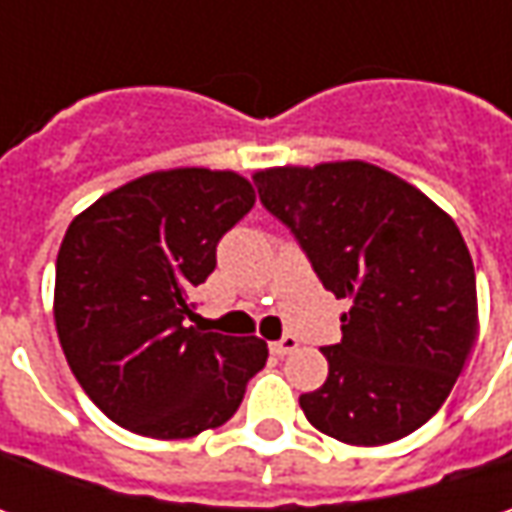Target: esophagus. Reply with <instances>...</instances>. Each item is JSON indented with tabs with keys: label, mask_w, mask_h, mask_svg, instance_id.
<instances>
[{
	"label": "esophagus",
	"mask_w": 512,
	"mask_h": 512,
	"mask_svg": "<svg viewBox=\"0 0 512 512\" xmlns=\"http://www.w3.org/2000/svg\"><path fill=\"white\" fill-rule=\"evenodd\" d=\"M296 347H299V339H296V336H282L279 342L270 344V350H273L276 356H287V353H293Z\"/></svg>",
	"instance_id": "1"
}]
</instances>
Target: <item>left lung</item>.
<instances>
[{
	"label": "left lung",
	"mask_w": 512,
	"mask_h": 512,
	"mask_svg": "<svg viewBox=\"0 0 512 512\" xmlns=\"http://www.w3.org/2000/svg\"><path fill=\"white\" fill-rule=\"evenodd\" d=\"M322 285L347 299L327 382L302 393L307 422L376 447L419 430L450 396L479 333L476 270L456 222L390 170L350 162L256 170Z\"/></svg>",
	"instance_id": "left-lung-1"
}]
</instances>
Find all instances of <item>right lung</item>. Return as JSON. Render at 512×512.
I'll return each instance as SVG.
<instances>
[{
    "mask_svg": "<svg viewBox=\"0 0 512 512\" xmlns=\"http://www.w3.org/2000/svg\"><path fill=\"white\" fill-rule=\"evenodd\" d=\"M253 202V185L233 170L173 168L110 190L70 222L53 319L76 382L110 422L190 439L239 410L267 344L190 322L193 287Z\"/></svg>",
    "mask_w": 512,
    "mask_h": 512,
    "instance_id": "right-lung-1",
    "label": "right lung"
}]
</instances>
